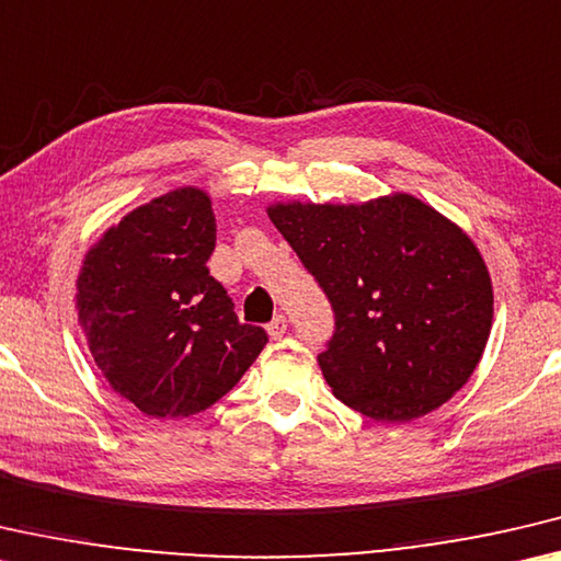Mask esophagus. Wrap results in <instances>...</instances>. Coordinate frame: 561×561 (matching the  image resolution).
I'll list each match as a JSON object with an SVG mask.
<instances>
[{
	"label": "esophagus",
	"mask_w": 561,
	"mask_h": 561,
	"mask_svg": "<svg viewBox=\"0 0 561 561\" xmlns=\"http://www.w3.org/2000/svg\"><path fill=\"white\" fill-rule=\"evenodd\" d=\"M268 335H271V341H280L283 335H286V330H288V320H286V316H275L271 323H268Z\"/></svg>",
	"instance_id": "34e87169"
}]
</instances>
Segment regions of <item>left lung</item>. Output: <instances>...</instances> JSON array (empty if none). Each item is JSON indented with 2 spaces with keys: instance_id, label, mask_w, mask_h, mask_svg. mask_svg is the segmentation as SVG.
Masks as SVG:
<instances>
[{
  "instance_id": "obj_1",
  "label": "left lung",
  "mask_w": 561,
  "mask_h": 561,
  "mask_svg": "<svg viewBox=\"0 0 561 561\" xmlns=\"http://www.w3.org/2000/svg\"><path fill=\"white\" fill-rule=\"evenodd\" d=\"M268 216L335 310L318 363L337 400L378 422H408L470 380L494 296L482 253L460 226L410 194L278 201Z\"/></svg>"
}]
</instances>
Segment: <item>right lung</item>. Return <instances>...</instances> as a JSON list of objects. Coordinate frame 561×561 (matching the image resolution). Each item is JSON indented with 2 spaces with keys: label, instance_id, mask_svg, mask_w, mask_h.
<instances>
[{
  "label": "right lung",
  "instance_id": "right-lung-1",
  "mask_svg": "<svg viewBox=\"0 0 561 561\" xmlns=\"http://www.w3.org/2000/svg\"><path fill=\"white\" fill-rule=\"evenodd\" d=\"M216 216L204 188L149 201L89 248L77 313L89 353L116 394L149 417H188L218 402L268 343L238 323L208 273Z\"/></svg>",
  "mask_w": 561,
  "mask_h": 561
}]
</instances>
